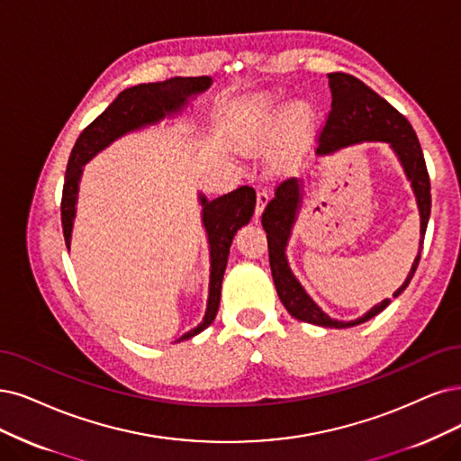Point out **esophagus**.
I'll list each match as a JSON object with an SVG mask.
<instances>
[{
	"label": "esophagus",
	"instance_id": "obj_1",
	"mask_svg": "<svg viewBox=\"0 0 461 461\" xmlns=\"http://www.w3.org/2000/svg\"><path fill=\"white\" fill-rule=\"evenodd\" d=\"M267 201H269V195H267V192L266 190H260L258 194H257V218H260L262 216V212H264V209H266V204H267Z\"/></svg>",
	"mask_w": 461,
	"mask_h": 461
}]
</instances>
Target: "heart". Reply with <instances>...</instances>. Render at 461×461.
<instances>
[{
  "label": "heart",
  "instance_id": "b5f03b06",
  "mask_svg": "<svg viewBox=\"0 0 461 461\" xmlns=\"http://www.w3.org/2000/svg\"><path fill=\"white\" fill-rule=\"evenodd\" d=\"M281 104H276V102H269L266 106V122L269 125V136H274L277 132V119H279ZM286 129L291 132L294 139L303 140L313 129L315 123V110L310 104L308 100H296L286 110Z\"/></svg>",
  "mask_w": 461,
  "mask_h": 461
}]
</instances>
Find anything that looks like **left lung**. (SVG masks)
<instances>
[{"mask_svg":"<svg viewBox=\"0 0 461 461\" xmlns=\"http://www.w3.org/2000/svg\"><path fill=\"white\" fill-rule=\"evenodd\" d=\"M329 85L332 93V106L327 123L321 132L317 156H330V153L338 149L361 142H387L397 156L416 197L420 212V249L404 283L393 293V298H397L414 277V271L420 264L425 230H428L431 214V184L428 167H425L423 151L420 148L412 125L408 123V119L378 93L366 87L361 79L349 74L334 72L329 74ZM302 201L303 180H285L277 185L276 197L267 203L262 214V226L267 233L271 276H274L279 300L286 312L298 321L312 322V325L327 329H349L361 325V322L384 312L391 303L389 298L374 305L372 310H368L361 317L353 321H339L329 317L319 308L317 302L305 293V288L293 274L286 258V245L293 235V228L302 209Z\"/></svg>","mask_w":461,"mask_h":461,"instance_id":"obj_1","label":"left lung"}]
</instances>
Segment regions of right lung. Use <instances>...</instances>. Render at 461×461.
I'll return each mask as SVG.
<instances>
[{
  "instance_id": "1",
  "label": "right lung",
  "mask_w": 461,
  "mask_h": 461,
  "mask_svg": "<svg viewBox=\"0 0 461 461\" xmlns=\"http://www.w3.org/2000/svg\"><path fill=\"white\" fill-rule=\"evenodd\" d=\"M212 85L209 76L201 77H170L158 83H140L136 87L119 93L112 104L102 112L95 122L85 129L70 153L66 167L64 190H62V231L68 250L72 243V230L76 220V204L79 194V182L83 167L87 165L96 153L106 149L112 142L122 136L140 131L151 125L161 123L165 117H175L182 113L190 102ZM201 221L207 231L209 257H211V276H209V298L207 312L203 321L190 332L182 334L176 342L194 338L207 329L214 321L220 305V288L224 271L228 266L230 247L237 230L247 226L254 207H257V194L252 187L241 185L237 190L209 201L199 194Z\"/></svg>"
}]
</instances>
